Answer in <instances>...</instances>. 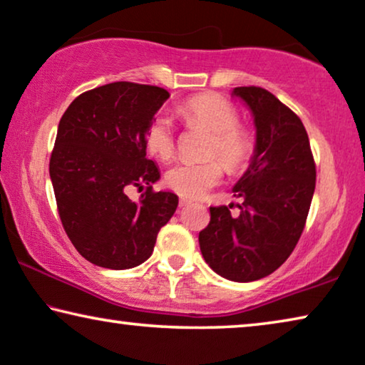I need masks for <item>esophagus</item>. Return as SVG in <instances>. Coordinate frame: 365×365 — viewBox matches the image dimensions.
Wrapping results in <instances>:
<instances>
[{"instance_id":"1","label":"esophagus","mask_w":365,"mask_h":365,"mask_svg":"<svg viewBox=\"0 0 365 365\" xmlns=\"http://www.w3.org/2000/svg\"><path fill=\"white\" fill-rule=\"evenodd\" d=\"M190 203H192V200L190 198H180V206H187Z\"/></svg>"}]
</instances>
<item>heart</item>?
Returning <instances> with one entry per match:
<instances>
[{"mask_svg": "<svg viewBox=\"0 0 365 365\" xmlns=\"http://www.w3.org/2000/svg\"><path fill=\"white\" fill-rule=\"evenodd\" d=\"M188 126L211 133L206 157H220L230 172L246 168L254 154V143L247 130L237 126L239 114L226 98L213 93L192 96L178 108ZM145 148L160 160H168L175 149V135L170 119L157 116L145 130ZM216 159L180 160L168 168L165 185L187 198H200L216 187L222 178V165Z\"/></svg>", "mask_w": 365, "mask_h": 365, "instance_id": "b5f03b06", "label": "heart"}]
</instances>
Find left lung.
Here are the masks:
<instances>
[{
  "instance_id": "1",
  "label": "left lung",
  "mask_w": 365,
  "mask_h": 365,
  "mask_svg": "<svg viewBox=\"0 0 365 365\" xmlns=\"http://www.w3.org/2000/svg\"><path fill=\"white\" fill-rule=\"evenodd\" d=\"M254 118L255 145L247 170L232 187L231 205L211 206L210 225L200 232V251L217 275L254 282L275 272L300 239L314 193L317 168L307 129L284 103L259 86H237Z\"/></svg>"
}]
</instances>
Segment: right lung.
<instances>
[{"instance_id": "1", "label": "right lung", "mask_w": 365, "mask_h": 365, "mask_svg": "<svg viewBox=\"0 0 365 365\" xmlns=\"http://www.w3.org/2000/svg\"><path fill=\"white\" fill-rule=\"evenodd\" d=\"M159 86L114 81L75 98L58 123L48 173L63 230L98 267L124 270L148 260L178 197L152 192L160 178L145 157V130L168 100ZM129 186L146 187L139 202Z\"/></svg>"}]
</instances>
